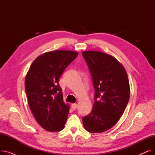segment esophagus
<instances>
[{
  "instance_id": "1",
  "label": "esophagus",
  "mask_w": 155,
  "mask_h": 155,
  "mask_svg": "<svg viewBox=\"0 0 155 155\" xmlns=\"http://www.w3.org/2000/svg\"><path fill=\"white\" fill-rule=\"evenodd\" d=\"M71 107H72V109L73 110H75L77 109V104H73L71 105Z\"/></svg>"
}]
</instances>
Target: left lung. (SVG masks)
Masks as SVG:
<instances>
[{"instance_id":"8db88e82","label":"left lung","mask_w":155,"mask_h":155,"mask_svg":"<svg viewBox=\"0 0 155 155\" xmlns=\"http://www.w3.org/2000/svg\"><path fill=\"white\" fill-rule=\"evenodd\" d=\"M95 89L92 112L82 118L87 131L104 132L114 126L126 108L130 96L126 70L116 58L100 51L82 53Z\"/></svg>"}]
</instances>
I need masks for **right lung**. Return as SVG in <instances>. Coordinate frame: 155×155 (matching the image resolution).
I'll use <instances>...</instances> for the list:
<instances>
[{"instance_id": "right-lung-1", "label": "right lung", "mask_w": 155, "mask_h": 155, "mask_svg": "<svg viewBox=\"0 0 155 155\" xmlns=\"http://www.w3.org/2000/svg\"><path fill=\"white\" fill-rule=\"evenodd\" d=\"M77 52L58 50L40 55L32 62L25 79L29 106L38 123L46 131L64 128L70 107L63 99L59 79Z\"/></svg>"}]
</instances>
